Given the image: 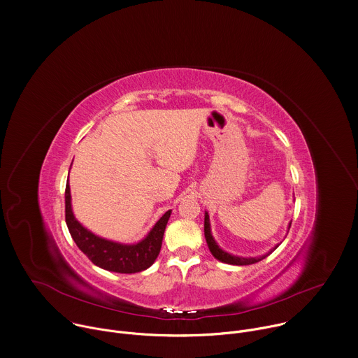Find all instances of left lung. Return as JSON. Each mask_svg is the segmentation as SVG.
<instances>
[{"instance_id": "left-lung-1", "label": "left lung", "mask_w": 358, "mask_h": 358, "mask_svg": "<svg viewBox=\"0 0 358 358\" xmlns=\"http://www.w3.org/2000/svg\"><path fill=\"white\" fill-rule=\"evenodd\" d=\"M291 227V224L288 226V229ZM203 230H205V239H206V243H208V248L212 253V256L222 262V263H226V264H231V266H249V264H255V263H259L262 262L263 259H266L268 255H271L278 246H275L271 252H268V255H264L262 257H237V256H233V255H229L226 252H223L217 243L215 242V239L212 237V233H210V223H209V215L208 212H205V222H203Z\"/></svg>"}]
</instances>
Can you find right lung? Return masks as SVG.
I'll return each mask as SVG.
<instances>
[{"instance_id":"obj_1","label":"right lung","mask_w":358,"mask_h":358,"mask_svg":"<svg viewBox=\"0 0 358 358\" xmlns=\"http://www.w3.org/2000/svg\"><path fill=\"white\" fill-rule=\"evenodd\" d=\"M71 167V166H70ZM66 223L69 231L73 237V241L78 246V249L98 267L121 273V274H132L141 273L149 268L155 260L157 259L163 234L171 215V210H167L153 226L149 234L136 245H124L116 243L112 241L102 239V237L94 234L92 231L87 230L73 215L71 209V195H70V185L69 180L66 184Z\"/></svg>"}]
</instances>
